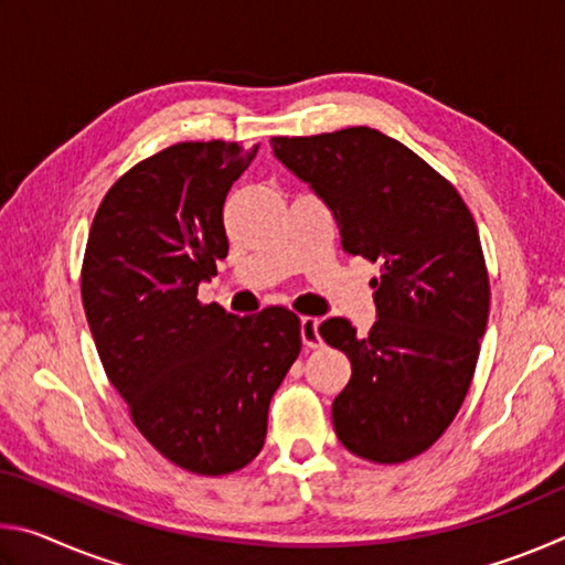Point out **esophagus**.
Returning a JSON list of instances; mask_svg holds the SVG:
<instances>
[{
  "instance_id": "obj_1",
  "label": "esophagus",
  "mask_w": 565,
  "mask_h": 565,
  "mask_svg": "<svg viewBox=\"0 0 565 565\" xmlns=\"http://www.w3.org/2000/svg\"><path fill=\"white\" fill-rule=\"evenodd\" d=\"M301 341L306 349H319L321 347V333H319V319L301 317Z\"/></svg>"
}]
</instances>
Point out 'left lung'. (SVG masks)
<instances>
[{
  "label": "left lung",
  "instance_id": "obj_1",
  "mask_svg": "<svg viewBox=\"0 0 565 565\" xmlns=\"http://www.w3.org/2000/svg\"><path fill=\"white\" fill-rule=\"evenodd\" d=\"M271 147L331 209L343 252L381 269L366 337L341 317L319 329L351 361L331 406L339 441L366 461H408L458 414L481 351L491 291L473 216L438 171L376 129Z\"/></svg>",
  "mask_w": 565,
  "mask_h": 565
}]
</instances>
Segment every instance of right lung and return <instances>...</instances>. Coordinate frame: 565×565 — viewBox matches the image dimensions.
I'll use <instances>...</instances> for the list:
<instances>
[{
	"label": "right lung",
	"mask_w": 565,
	"mask_h": 565,
	"mask_svg": "<svg viewBox=\"0 0 565 565\" xmlns=\"http://www.w3.org/2000/svg\"><path fill=\"white\" fill-rule=\"evenodd\" d=\"M259 145L181 141L139 161L97 209L82 301L134 426L191 473L259 456L274 391L301 351L299 317H236L196 299L228 252L224 202Z\"/></svg>",
	"instance_id": "add662e5"
}]
</instances>
